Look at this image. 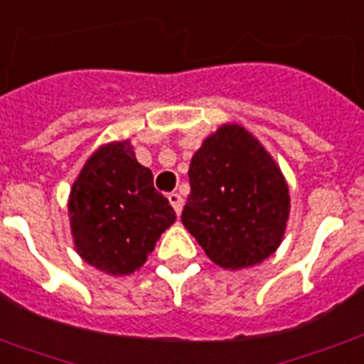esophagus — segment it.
<instances>
[{"label":"esophagus","mask_w":364,"mask_h":364,"mask_svg":"<svg viewBox=\"0 0 364 364\" xmlns=\"http://www.w3.org/2000/svg\"><path fill=\"white\" fill-rule=\"evenodd\" d=\"M168 200H170L171 208L176 210V213L179 215L183 210V198H181V194H177V193H171L170 196H168Z\"/></svg>","instance_id":"34e87169"}]
</instances>
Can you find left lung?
I'll return each mask as SVG.
<instances>
[{"mask_svg": "<svg viewBox=\"0 0 364 364\" xmlns=\"http://www.w3.org/2000/svg\"><path fill=\"white\" fill-rule=\"evenodd\" d=\"M181 221L223 269L252 267L279 248L290 215L287 179L238 124H225L194 152Z\"/></svg>", "mask_w": 364, "mask_h": 364, "instance_id": "8db88e82", "label": "left lung"}]
</instances>
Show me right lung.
<instances>
[{
	"instance_id": "1",
	"label": "right lung",
	"mask_w": 364,
	"mask_h": 364,
	"mask_svg": "<svg viewBox=\"0 0 364 364\" xmlns=\"http://www.w3.org/2000/svg\"><path fill=\"white\" fill-rule=\"evenodd\" d=\"M68 215L80 257L114 277L143 267L160 235L176 221L129 141L99 146L83 164L70 188Z\"/></svg>"
}]
</instances>
